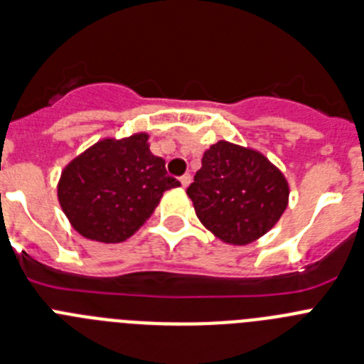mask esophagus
Masks as SVG:
<instances>
[{
  "label": "esophagus",
  "mask_w": 364,
  "mask_h": 364,
  "mask_svg": "<svg viewBox=\"0 0 364 364\" xmlns=\"http://www.w3.org/2000/svg\"><path fill=\"white\" fill-rule=\"evenodd\" d=\"M179 181H181V186H183V188H186V186H188L190 183H192V176H190V174L181 176V178H179Z\"/></svg>",
  "instance_id": "obj_1"
}]
</instances>
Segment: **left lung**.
Instances as JSON below:
<instances>
[{"label":"left lung","mask_w":364,"mask_h":364,"mask_svg":"<svg viewBox=\"0 0 364 364\" xmlns=\"http://www.w3.org/2000/svg\"><path fill=\"white\" fill-rule=\"evenodd\" d=\"M186 194L206 230L223 243L245 247L279 221L290 188L259 150L221 139L205 150Z\"/></svg>","instance_id":"8db88e82"}]
</instances>
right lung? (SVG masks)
<instances>
[{
    "label": "right lung",
    "instance_id": "obj_1",
    "mask_svg": "<svg viewBox=\"0 0 364 364\" xmlns=\"http://www.w3.org/2000/svg\"><path fill=\"white\" fill-rule=\"evenodd\" d=\"M179 186L165 159L150 152L149 134L105 137L61 172L58 201L72 228L100 243H121L152 215L166 190Z\"/></svg>",
    "mask_w": 364,
    "mask_h": 364
}]
</instances>
